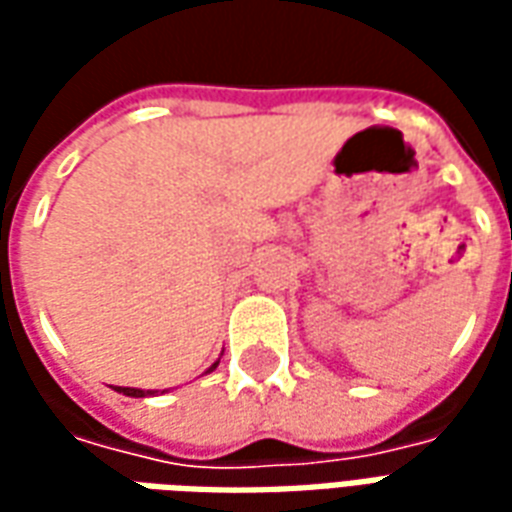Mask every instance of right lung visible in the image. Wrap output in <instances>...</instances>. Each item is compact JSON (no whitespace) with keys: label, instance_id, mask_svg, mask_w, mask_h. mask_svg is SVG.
I'll list each match as a JSON object with an SVG mask.
<instances>
[{"label":"right lung","instance_id":"add662e5","mask_svg":"<svg viewBox=\"0 0 512 512\" xmlns=\"http://www.w3.org/2000/svg\"><path fill=\"white\" fill-rule=\"evenodd\" d=\"M216 365H219V362H213V365L208 367L205 373H211V370H216ZM115 392H120V395H126V397H150V395H158V389H136V386H115ZM164 392H167V389H164ZM164 392H161V395H164Z\"/></svg>","mask_w":512,"mask_h":512}]
</instances>
